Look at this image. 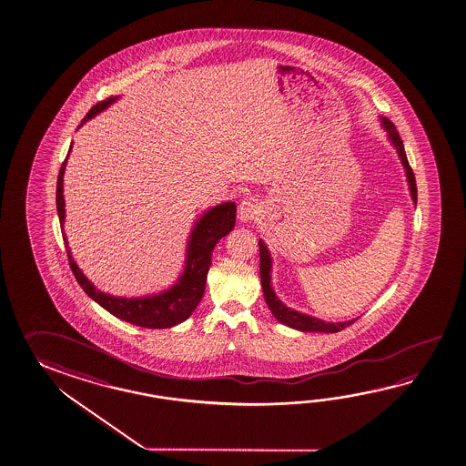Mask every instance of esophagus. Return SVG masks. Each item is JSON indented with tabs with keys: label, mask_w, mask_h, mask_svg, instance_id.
I'll return each mask as SVG.
<instances>
[{
	"label": "esophagus",
	"mask_w": 466,
	"mask_h": 466,
	"mask_svg": "<svg viewBox=\"0 0 466 466\" xmlns=\"http://www.w3.org/2000/svg\"><path fill=\"white\" fill-rule=\"evenodd\" d=\"M260 212H262V210H260V204H258V200L254 199V198H246V199L240 202V206H238V218H240L242 222L254 220Z\"/></svg>",
	"instance_id": "34e87169"
}]
</instances>
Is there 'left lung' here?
<instances>
[{
	"label": "left lung",
	"mask_w": 466,
	"mask_h": 466,
	"mask_svg": "<svg viewBox=\"0 0 466 466\" xmlns=\"http://www.w3.org/2000/svg\"><path fill=\"white\" fill-rule=\"evenodd\" d=\"M381 124L385 127V131L389 133V139L391 144L395 146V149L399 152L400 159L401 164L405 167L407 172V179H409L410 194H411V199L417 204V181H415V174L410 167L409 159H407V154H405V147H403V141L400 137L397 127L393 126V123H390L387 117H381ZM258 252H260V282H262V290H264V299H266V304L268 305L270 312L276 317L277 320L280 323H284L290 329H297L300 332H327L335 333L340 332L345 327H349L351 323L355 322L357 319H351L347 322H325L320 319H315L310 315L300 314L297 310H292L290 307L282 304L279 300L272 285H270V270H272V258L270 254L267 250L266 244L262 240H258Z\"/></svg>",
	"instance_id": "8db88e82"
}]
</instances>
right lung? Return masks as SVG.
Wrapping results in <instances>:
<instances>
[{
  "mask_svg": "<svg viewBox=\"0 0 466 466\" xmlns=\"http://www.w3.org/2000/svg\"><path fill=\"white\" fill-rule=\"evenodd\" d=\"M116 99H117V96L96 103L89 109V113L85 116V119L81 121V126L86 121H89L91 117H95L97 113L105 111L106 107L113 105ZM69 152H71V147H69ZM69 152H67V156H69ZM67 156L65 162L61 164V169L57 174L56 208L61 226L65 222L63 176L66 169ZM236 210L238 209H236L234 202H224L200 216L199 220L196 222V226L190 232L184 272L179 277L177 284L172 285L171 289L164 290L161 294L126 299V297H115V295L96 290L95 285L86 279L81 268L73 260L71 250L67 248L66 236L63 232V238L66 242L67 260H69L73 274L76 277L77 284L81 285L86 294L89 295L103 309H106L109 314L115 315L121 320H126V322L146 327V329H169V327H174L177 323L184 322L186 319H189L194 309L199 305L200 299L206 290L212 250L216 248L218 240L226 238L228 232L234 228Z\"/></svg>",
  "mask_w": 466,
  "mask_h": 466,
  "instance_id": "right-lung-1",
  "label": "right lung"
}]
</instances>
